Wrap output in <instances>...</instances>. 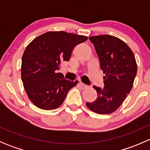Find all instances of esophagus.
Returning a JSON list of instances; mask_svg holds the SVG:
<instances>
[{
	"instance_id": "1",
	"label": "esophagus",
	"mask_w": 150,
	"mask_h": 150,
	"mask_svg": "<svg viewBox=\"0 0 150 150\" xmlns=\"http://www.w3.org/2000/svg\"><path fill=\"white\" fill-rule=\"evenodd\" d=\"M79 86H80V88H81V89H86V88H87L88 87V86L87 85H86V84L83 83L82 82L80 83H79Z\"/></svg>"
}]
</instances>
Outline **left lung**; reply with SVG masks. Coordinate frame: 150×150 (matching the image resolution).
I'll return each mask as SVG.
<instances>
[{
    "label": "left lung",
    "instance_id": "1",
    "mask_svg": "<svg viewBox=\"0 0 150 150\" xmlns=\"http://www.w3.org/2000/svg\"><path fill=\"white\" fill-rule=\"evenodd\" d=\"M99 57L103 71L104 88L93 86L97 98L86 106L94 112L110 114L115 111L130 93L137 72L135 57L128 45L109 35L89 38Z\"/></svg>",
    "mask_w": 150,
    "mask_h": 150
}]
</instances>
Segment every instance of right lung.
Listing matches in <instances>:
<instances>
[{"instance_id": "add662e5", "label": "right lung", "mask_w": 150, "mask_h": 150, "mask_svg": "<svg viewBox=\"0 0 150 150\" xmlns=\"http://www.w3.org/2000/svg\"><path fill=\"white\" fill-rule=\"evenodd\" d=\"M87 39L64 31L47 32L27 46L21 76L28 98L36 107L45 110L57 109L78 84V81H67L57 70L62 62L69 61L75 46Z\"/></svg>"}]
</instances>
